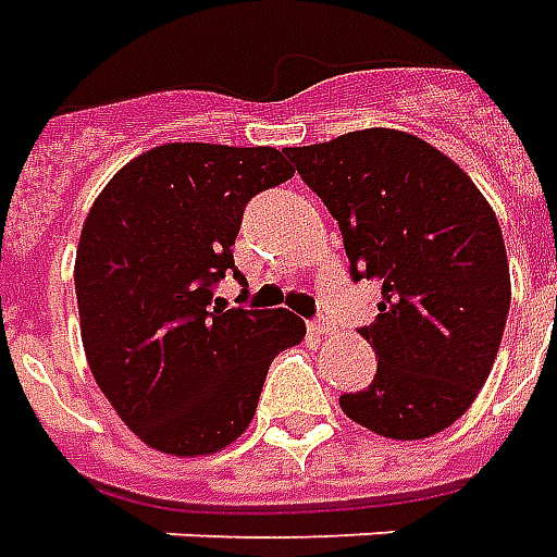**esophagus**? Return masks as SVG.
Returning a JSON list of instances; mask_svg holds the SVG:
<instances>
[{"label": "esophagus", "mask_w": 557, "mask_h": 557, "mask_svg": "<svg viewBox=\"0 0 557 557\" xmlns=\"http://www.w3.org/2000/svg\"><path fill=\"white\" fill-rule=\"evenodd\" d=\"M310 333H315V336H333V333H336V327H333L331 321L312 319L310 321Z\"/></svg>", "instance_id": "34e87169"}]
</instances>
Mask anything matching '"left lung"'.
Instances as JSON below:
<instances>
[{
	"label": "left lung",
	"mask_w": 557,
	"mask_h": 557,
	"mask_svg": "<svg viewBox=\"0 0 557 557\" xmlns=\"http://www.w3.org/2000/svg\"><path fill=\"white\" fill-rule=\"evenodd\" d=\"M286 159L339 224L354 280H377L374 381L345 393L357 425L425 440L467 413L510 310L505 238L475 183L416 135L362 129Z\"/></svg>",
	"instance_id": "obj_1"
}]
</instances>
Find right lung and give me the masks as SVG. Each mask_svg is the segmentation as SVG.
<instances>
[{"mask_svg":"<svg viewBox=\"0 0 557 557\" xmlns=\"http://www.w3.org/2000/svg\"><path fill=\"white\" fill-rule=\"evenodd\" d=\"M295 168L274 147L164 144L94 200L76 250L82 345L132 434L164 455H212L245 434L268 366L298 345L289 310H221L250 197Z\"/></svg>","mask_w":557,"mask_h":557,"instance_id":"add662e5","label":"right lung"}]
</instances>
